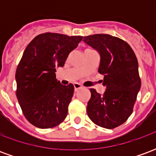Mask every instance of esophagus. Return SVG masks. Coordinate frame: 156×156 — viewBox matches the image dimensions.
<instances>
[{
  "label": "esophagus",
  "instance_id": "obj_1",
  "mask_svg": "<svg viewBox=\"0 0 156 156\" xmlns=\"http://www.w3.org/2000/svg\"><path fill=\"white\" fill-rule=\"evenodd\" d=\"M73 86H74L75 91H77L78 89H79V88H82V85L79 84V83H73Z\"/></svg>",
  "mask_w": 156,
  "mask_h": 156
}]
</instances>
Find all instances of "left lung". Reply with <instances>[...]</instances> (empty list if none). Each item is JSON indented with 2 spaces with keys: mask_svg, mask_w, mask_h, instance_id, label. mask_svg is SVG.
<instances>
[{
  "mask_svg": "<svg viewBox=\"0 0 156 156\" xmlns=\"http://www.w3.org/2000/svg\"><path fill=\"white\" fill-rule=\"evenodd\" d=\"M83 41L99 53L98 71L106 88L103 94L90 88L87 113L98 126L114 129L130 116L140 89L137 58L130 46L116 37L94 34L84 37Z\"/></svg>",
  "mask_w": 156,
  "mask_h": 156,
  "instance_id": "left-lung-1",
  "label": "left lung"
}]
</instances>
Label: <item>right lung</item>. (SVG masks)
Segmentation results:
<instances>
[{"mask_svg": "<svg viewBox=\"0 0 156 156\" xmlns=\"http://www.w3.org/2000/svg\"><path fill=\"white\" fill-rule=\"evenodd\" d=\"M82 39L47 32L26 48L16 72V97L26 119L36 127H55L68 115L74 87L61 84L55 73Z\"/></svg>", "mask_w": 156, "mask_h": 156, "instance_id": "1", "label": "right lung"}]
</instances>
